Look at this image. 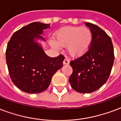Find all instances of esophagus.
Returning <instances> with one entry per match:
<instances>
[{"label":"esophagus","instance_id":"esophagus-1","mask_svg":"<svg viewBox=\"0 0 121 121\" xmlns=\"http://www.w3.org/2000/svg\"><path fill=\"white\" fill-rule=\"evenodd\" d=\"M69 63V60L68 58H66V59L64 60V61H63V64H68Z\"/></svg>","mask_w":121,"mask_h":121}]
</instances>
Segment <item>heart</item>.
<instances>
[{"label":"heart","instance_id":"heart-1","mask_svg":"<svg viewBox=\"0 0 121 121\" xmlns=\"http://www.w3.org/2000/svg\"><path fill=\"white\" fill-rule=\"evenodd\" d=\"M57 42L51 41V45L55 48H59V45L67 46L68 52L71 57H79L83 55L90 50L93 34L90 29L86 27H66L60 30L56 34Z\"/></svg>","mask_w":121,"mask_h":121}]
</instances>
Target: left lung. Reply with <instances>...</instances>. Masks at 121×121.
<instances>
[{"label": "left lung", "mask_w": 121, "mask_h": 121, "mask_svg": "<svg viewBox=\"0 0 121 121\" xmlns=\"http://www.w3.org/2000/svg\"><path fill=\"white\" fill-rule=\"evenodd\" d=\"M93 34L90 50L69 62L73 73L69 79L72 88L79 93H91L107 81L114 62L111 38L97 25L85 22Z\"/></svg>", "instance_id": "8db88e82"}]
</instances>
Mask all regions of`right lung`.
Returning a JSON list of instances; mask_svg holds the SVG:
<instances>
[{
  "mask_svg": "<svg viewBox=\"0 0 121 121\" xmlns=\"http://www.w3.org/2000/svg\"><path fill=\"white\" fill-rule=\"evenodd\" d=\"M50 24L35 22L14 33L8 43L6 63L11 81L18 89L28 93H41L63 65L64 57H48L35 40L44 39L43 31Z\"/></svg>",
  "mask_w": 121,
  "mask_h": 121,
  "instance_id": "obj_1",
  "label": "right lung"
}]
</instances>
